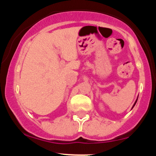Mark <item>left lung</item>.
<instances>
[{"label": "left lung", "instance_id": "left-lung-1", "mask_svg": "<svg viewBox=\"0 0 156 156\" xmlns=\"http://www.w3.org/2000/svg\"><path fill=\"white\" fill-rule=\"evenodd\" d=\"M137 100H138V98H137L136 101H135V103H134V104H133V107H132V108H133V107H134V105H136V102H137Z\"/></svg>", "mask_w": 156, "mask_h": 156}]
</instances>
